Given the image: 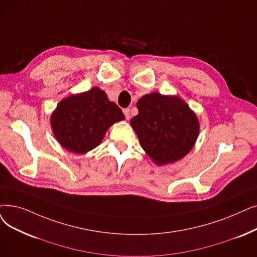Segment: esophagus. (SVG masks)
Listing matches in <instances>:
<instances>
[{
	"mask_svg": "<svg viewBox=\"0 0 257 257\" xmlns=\"http://www.w3.org/2000/svg\"><path fill=\"white\" fill-rule=\"evenodd\" d=\"M122 112H124V114H125V116H126L127 119L130 118V109H129V108H126V109L122 110Z\"/></svg>",
	"mask_w": 257,
	"mask_h": 257,
	"instance_id": "esophagus-1",
	"label": "esophagus"
}]
</instances>
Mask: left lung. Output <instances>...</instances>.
I'll use <instances>...</instances> for the list:
<instances>
[{"instance_id":"obj_1","label":"left lung","mask_w":257,"mask_h":257,"mask_svg":"<svg viewBox=\"0 0 257 257\" xmlns=\"http://www.w3.org/2000/svg\"><path fill=\"white\" fill-rule=\"evenodd\" d=\"M139 114L130 120L141 146L156 165L183 159L193 148L199 132L196 114L182 98L158 92L137 104Z\"/></svg>"}]
</instances>
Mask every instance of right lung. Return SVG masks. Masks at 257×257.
Wrapping results in <instances>:
<instances>
[{
  "label": "right lung",
  "instance_id": "right-lung-1",
  "mask_svg": "<svg viewBox=\"0 0 257 257\" xmlns=\"http://www.w3.org/2000/svg\"><path fill=\"white\" fill-rule=\"evenodd\" d=\"M125 119L120 108L97 87L64 98L50 117L54 137L73 153L84 154L102 143L114 122Z\"/></svg>",
  "mask_w": 257,
  "mask_h": 257
}]
</instances>
